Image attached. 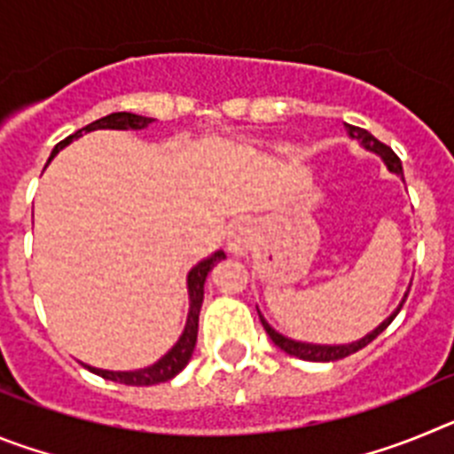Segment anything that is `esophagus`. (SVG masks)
Segmentation results:
<instances>
[{
    "label": "esophagus",
    "instance_id": "34e87169",
    "mask_svg": "<svg viewBox=\"0 0 454 454\" xmlns=\"http://www.w3.org/2000/svg\"><path fill=\"white\" fill-rule=\"evenodd\" d=\"M247 246H250V236H247L246 230H236L230 236V250L236 252V254H243Z\"/></svg>",
    "mask_w": 454,
    "mask_h": 454
}]
</instances>
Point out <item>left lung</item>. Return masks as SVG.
<instances>
[{
  "mask_svg": "<svg viewBox=\"0 0 454 454\" xmlns=\"http://www.w3.org/2000/svg\"><path fill=\"white\" fill-rule=\"evenodd\" d=\"M348 131H350L352 138L362 140V145L366 147V150H372V152H377V154L382 156L384 161H387L388 170L395 172V175H403V163H400L398 154H395V152H393L388 145H384L382 140H377L375 136L371 134V131L362 129V127H352V124H348ZM404 300H407V295H404ZM404 300H403V304H404ZM403 304L398 307V311L403 309ZM398 311H393V316H388V318L384 320V323L380 325L375 332H371V334L364 336L362 340H356V343H350V346H311V343H300V340H291V339H286V336L279 334V332L272 330L270 325L263 320L262 314H259V318H262L263 330L268 332V336L272 339V343L282 348L284 352H288V355L298 356V359H304V362H339V359H343V356L355 355V352H359L362 348H366L371 340H375L377 336L382 334L388 325H391V320L398 316Z\"/></svg>",
  "mask_w": 454,
  "mask_h": 454,
  "instance_id": "1",
  "label": "left lung"
}]
</instances>
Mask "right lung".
Listing matches in <instances>:
<instances>
[{"mask_svg":"<svg viewBox=\"0 0 454 454\" xmlns=\"http://www.w3.org/2000/svg\"><path fill=\"white\" fill-rule=\"evenodd\" d=\"M152 122V118H143V115L136 114H111L106 118H99L95 122L86 124L79 131H74L72 136H67L66 140H61L59 145L54 147L51 152L50 161L54 159V154L59 150L70 143L72 138H77L82 136V131H92V129H143L147 124ZM47 161V163H50ZM224 259V252H215L214 256H208L204 262H200L198 266L192 268L188 272V295H191V311H188V320H186V330H184L182 339L175 343L170 352L166 356H161L154 366L140 368V371H129V372H114V371H99V368H90L86 366L88 371L95 372V375L104 377V380H114V382L127 384V387H150V384H159V382H168L172 377L182 372V368L186 366L188 359L192 355V348H195V340H198V320H200V309H202V300H204V279H207L208 270L215 266V262Z\"/></svg>","mask_w":454,"mask_h":454,"instance_id":"add662e5","label":"right lung"}]
</instances>
